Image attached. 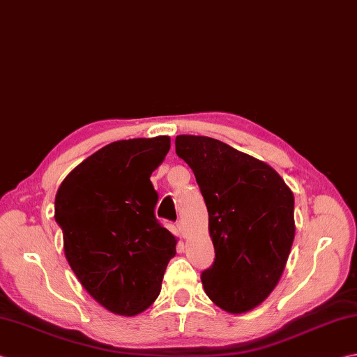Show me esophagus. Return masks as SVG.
I'll list each match as a JSON object with an SVG mask.
<instances>
[{
	"label": "esophagus",
	"mask_w": 357,
	"mask_h": 357,
	"mask_svg": "<svg viewBox=\"0 0 357 357\" xmlns=\"http://www.w3.org/2000/svg\"><path fill=\"white\" fill-rule=\"evenodd\" d=\"M176 226H178L179 234L183 235V236H185V235H187V227H185V225H184V221H178Z\"/></svg>",
	"instance_id": "esophagus-1"
}]
</instances>
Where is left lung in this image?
<instances>
[{"label":"left lung","mask_w":357,"mask_h":357,"mask_svg":"<svg viewBox=\"0 0 357 357\" xmlns=\"http://www.w3.org/2000/svg\"><path fill=\"white\" fill-rule=\"evenodd\" d=\"M208 212L215 261L201 274L221 310L241 314L266 298L283 274L296 235L294 195L263 160L207 136H176Z\"/></svg>","instance_id":"obj_1"}]
</instances>
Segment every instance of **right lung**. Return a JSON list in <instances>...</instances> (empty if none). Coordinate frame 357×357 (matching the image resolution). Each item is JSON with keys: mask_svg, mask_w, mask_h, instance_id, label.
I'll use <instances>...</instances> for the list:
<instances>
[{"mask_svg": "<svg viewBox=\"0 0 357 357\" xmlns=\"http://www.w3.org/2000/svg\"><path fill=\"white\" fill-rule=\"evenodd\" d=\"M169 150V136L108 144L55 195L69 266L88 294L119 316H136L155 302L176 254V238L155 216L150 181Z\"/></svg>", "mask_w": 357, "mask_h": 357, "instance_id": "obj_1", "label": "right lung"}]
</instances>
